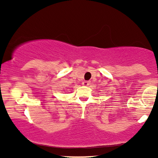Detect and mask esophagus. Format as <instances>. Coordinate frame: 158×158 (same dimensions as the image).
Wrapping results in <instances>:
<instances>
[{
  "instance_id": "esophagus-1",
  "label": "esophagus",
  "mask_w": 158,
  "mask_h": 158,
  "mask_svg": "<svg viewBox=\"0 0 158 158\" xmlns=\"http://www.w3.org/2000/svg\"><path fill=\"white\" fill-rule=\"evenodd\" d=\"M83 85H90V82L89 81H84L83 83H82Z\"/></svg>"
}]
</instances>
